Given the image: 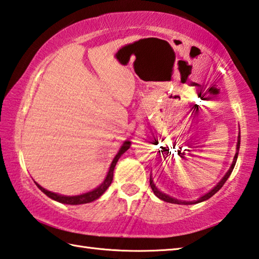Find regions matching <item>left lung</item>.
Returning <instances> with one entry per match:
<instances>
[{
	"instance_id": "left-lung-1",
	"label": "left lung",
	"mask_w": 259,
	"mask_h": 259,
	"mask_svg": "<svg viewBox=\"0 0 259 259\" xmlns=\"http://www.w3.org/2000/svg\"><path fill=\"white\" fill-rule=\"evenodd\" d=\"M240 139H241V136H240V133H239V136H238V143H236V152H235L234 159H233V162H232V164H231V166H230L229 171H227V172L224 175V177H223V178L221 179V181H219V182L217 183L216 186L212 187L211 190H210L208 193H205V194L201 196V198L196 199V200H194V201H183V200L175 199V198H172V196H170V195H168V194H165V193L161 192V191L159 190V188H157V187L155 186V184H154V182H153V178H152V176H151V177H150V185H151L152 191L154 192V194H155L160 200H163V201H165V202H169V203H176V204H195V203L203 202V201L210 199L212 195L216 194V193H217L219 190H221V188L223 187V185H224V184H225V182H226L227 179H229V177L231 176L232 171H233L234 165H235V163H236V160H238V154H239V150H240Z\"/></svg>"
}]
</instances>
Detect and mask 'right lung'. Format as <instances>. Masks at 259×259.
<instances>
[{"instance_id": "obj_1", "label": "right lung", "mask_w": 259, "mask_h": 259, "mask_svg": "<svg viewBox=\"0 0 259 259\" xmlns=\"http://www.w3.org/2000/svg\"><path fill=\"white\" fill-rule=\"evenodd\" d=\"M130 145H131L130 140H125V142H123V144H122V146L120 147L119 152L116 153L115 156H114V159L112 161L111 165H109L108 172L106 175V177H105L104 182L100 184L99 186L94 188L93 191H89V192L83 193V194H78V195H61V194H58V193H55V192H51V191L46 190V188H43L41 185H38L36 182H35V184H36V186L40 188V190L43 193H45L47 196H49L50 199L57 201V202H60V203H64V204H72V205L84 204V203L93 202V201L99 199L100 196H102L104 193L106 192V190L109 187V185H111V184H112L114 168H115V165L117 163V161H119V159L121 157V155L123 154L124 152H126V151L129 150Z\"/></svg>"}]
</instances>
